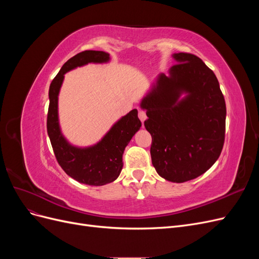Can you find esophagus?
<instances>
[{
    "instance_id": "obj_1",
    "label": "esophagus",
    "mask_w": 259,
    "mask_h": 259,
    "mask_svg": "<svg viewBox=\"0 0 259 259\" xmlns=\"http://www.w3.org/2000/svg\"><path fill=\"white\" fill-rule=\"evenodd\" d=\"M138 117L140 119V121H142L143 123L145 122V120L147 119V115H146V112L143 111V110H138Z\"/></svg>"
}]
</instances>
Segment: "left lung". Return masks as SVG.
<instances>
[{
    "label": "left lung",
    "mask_w": 259,
    "mask_h": 259,
    "mask_svg": "<svg viewBox=\"0 0 259 259\" xmlns=\"http://www.w3.org/2000/svg\"><path fill=\"white\" fill-rule=\"evenodd\" d=\"M178 61L169 76L160 74L142 101L150 133L152 164L173 183L199 177L222 153L226 132V103L215 73L190 53L174 54ZM186 91V99L178 101Z\"/></svg>",
    "instance_id": "left-lung-1"
}]
</instances>
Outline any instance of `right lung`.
I'll return each mask as SVG.
<instances>
[{
  "label": "right lung",
  "instance_id": "add662e5",
  "mask_svg": "<svg viewBox=\"0 0 259 259\" xmlns=\"http://www.w3.org/2000/svg\"><path fill=\"white\" fill-rule=\"evenodd\" d=\"M109 54L101 51H84L70 58L54 77L50 86V106L48 112V134L53 150L61 168L77 182L90 186H104L119 177L122 167V155L132 137L142 126L134 109L115 123L97 145L90 148H75L67 143L61 135L58 124V93L69 70L89 62H106Z\"/></svg>",
  "mask_w": 259,
  "mask_h": 259
}]
</instances>
